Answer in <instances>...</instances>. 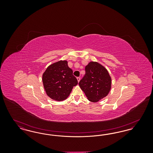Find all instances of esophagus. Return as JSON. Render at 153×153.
<instances>
[{
    "instance_id": "obj_1",
    "label": "esophagus",
    "mask_w": 153,
    "mask_h": 153,
    "mask_svg": "<svg viewBox=\"0 0 153 153\" xmlns=\"http://www.w3.org/2000/svg\"><path fill=\"white\" fill-rule=\"evenodd\" d=\"M77 81H78V82H79L80 81V77H77Z\"/></svg>"
}]
</instances>
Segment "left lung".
<instances>
[{
    "label": "left lung",
    "mask_w": 153,
    "mask_h": 153,
    "mask_svg": "<svg viewBox=\"0 0 153 153\" xmlns=\"http://www.w3.org/2000/svg\"><path fill=\"white\" fill-rule=\"evenodd\" d=\"M85 69V74L80 80L79 86L88 100L99 102L109 94L111 77L107 69L97 62H89Z\"/></svg>",
    "instance_id": "obj_1"
}]
</instances>
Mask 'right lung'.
<instances>
[{"instance_id":"obj_1","label":"right lung","mask_w":153,"mask_h":153,"mask_svg":"<svg viewBox=\"0 0 153 153\" xmlns=\"http://www.w3.org/2000/svg\"><path fill=\"white\" fill-rule=\"evenodd\" d=\"M42 82L47 95L58 102L66 99L73 87L78 84L66 60H60L49 66L42 74Z\"/></svg>"}]
</instances>
